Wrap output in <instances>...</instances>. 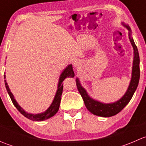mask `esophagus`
<instances>
[{"instance_id":"1","label":"esophagus","mask_w":146,"mask_h":146,"mask_svg":"<svg viewBox=\"0 0 146 146\" xmlns=\"http://www.w3.org/2000/svg\"><path fill=\"white\" fill-rule=\"evenodd\" d=\"M79 64H80V63H79V61H78L77 59H73V66H75V67H78V66H79Z\"/></svg>"}]
</instances>
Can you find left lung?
<instances>
[{"mask_svg":"<svg viewBox=\"0 0 146 146\" xmlns=\"http://www.w3.org/2000/svg\"><path fill=\"white\" fill-rule=\"evenodd\" d=\"M121 25L129 30V38L133 49V61L132 66L131 78L128 89L124 95L119 100L112 103H103L91 98L88 95L86 90L81 85L80 80L76 78V85L78 90L81 95L84 103L88 111L94 115L102 117H110L116 115L120 112L130 102L138 87L140 79V58L137 46L135 44L133 37L131 36V29L128 25L122 22Z\"/></svg>","mask_w":146,"mask_h":146,"instance_id":"8db88e82","label":"left lung"}]
</instances>
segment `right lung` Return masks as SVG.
Masks as SVG:
<instances>
[{
  "instance_id": "1",
  "label": "right lung",
  "mask_w": 146,
  "mask_h": 146,
  "mask_svg": "<svg viewBox=\"0 0 146 146\" xmlns=\"http://www.w3.org/2000/svg\"><path fill=\"white\" fill-rule=\"evenodd\" d=\"M74 76L75 73L74 71H73V66H72V64H69L68 66L61 72V75H60L59 78H58V85H57V90L56 92L55 96H54V100H53L51 105H50L49 107H48V108L47 109L46 111H44V112L35 114L27 112V111H25V110L19 105L17 102L15 100V99L14 95H13V93H12L11 91H10L8 83H7L6 80H5V85L10 99H11V100L13 102L15 107L17 109V110H18L23 115H24L25 117H27V119H30V120L36 121H44L51 118V117H52L53 116H54L56 114L57 111L59 110V106L61 100V95H62L63 92L62 82L66 78H73ZM4 78H5V75H4Z\"/></svg>"
}]
</instances>
